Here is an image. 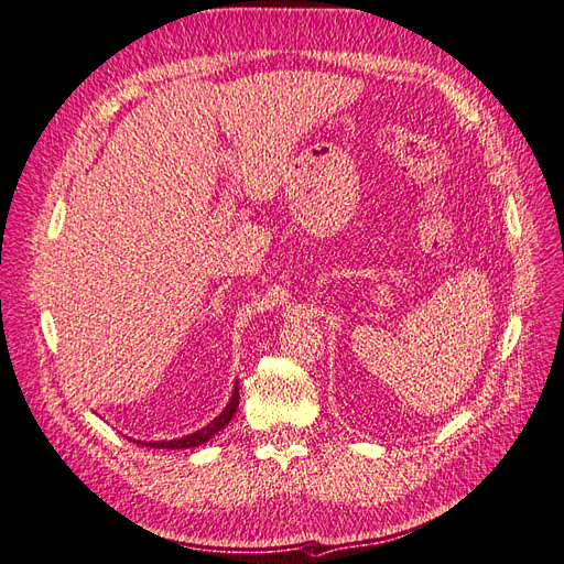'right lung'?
Returning <instances> with one entry per match:
<instances>
[{"instance_id": "right-lung-1", "label": "right lung", "mask_w": 564, "mask_h": 564, "mask_svg": "<svg viewBox=\"0 0 564 564\" xmlns=\"http://www.w3.org/2000/svg\"><path fill=\"white\" fill-rule=\"evenodd\" d=\"M236 408H239V384L234 387L227 408H225L220 414H217L210 424H206L204 429H198V431H194V433H189V435H183V438H173V441H154V443H152V441H150V443H148V441H138V445L159 447V449H187V447H198V445L208 443L217 431H223V429L231 422V416L236 414ZM133 443H135V441H133Z\"/></svg>"}]
</instances>
